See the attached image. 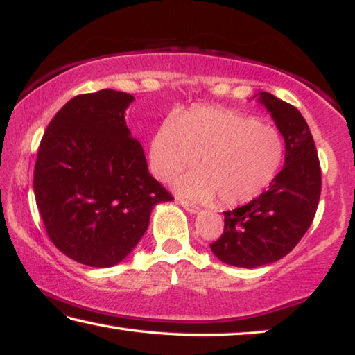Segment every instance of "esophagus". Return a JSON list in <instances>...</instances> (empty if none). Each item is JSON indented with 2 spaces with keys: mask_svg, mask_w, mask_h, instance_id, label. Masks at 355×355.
I'll use <instances>...</instances> for the list:
<instances>
[{
  "mask_svg": "<svg viewBox=\"0 0 355 355\" xmlns=\"http://www.w3.org/2000/svg\"><path fill=\"white\" fill-rule=\"evenodd\" d=\"M176 203L178 205H181L182 208L185 209V211H189V212H192V214H195V212H198L200 211V208L198 206H195V205H192V203H189L187 200H182V198H176Z\"/></svg>",
  "mask_w": 355,
  "mask_h": 355,
  "instance_id": "esophagus-1",
  "label": "esophagus"
}]
</instances>
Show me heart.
Wrapping results in <instances>:
<instances>
[{
	"label": "heart",
	"mask_w": 355,
	"mask_h": 355,
	"mask_svg": "<svg viewBox=\"0 0 355 355\" xmlns=\"http://www.w3.org/2000/svg\"><path fill=\"white\" fill-rule=\"evenodd\" d=\"M198 171L178 181V190L198 201L219 198L227 208L249 203L265 192L284 162L277 128L246 114L193 106L162 122L149 146L150 170L171 182L195 165Z\"/></svg>",
	"instance_id": "obj_1"
}]
</instances>
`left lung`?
I'll list each match as a JSON object with an SVG mask.
<instances>
[{"label":"left lung","instance_id":"1","mask_svg":"<svg viewBox=\"0 0 355 355\" xmlns=\"http://www.w3.org/2000/svg\"><path fill=\"white\" fill-rule=\"evenodd\" d=\"M259 101L284 138L286 163L266 192L223 212L225 227L211 250L223 263L239 268L286 257L313 223L322 187L313 135L298 109L266 92H260Z\"/></svg>","mask_w":355,"mask_h":355}]
</instances>
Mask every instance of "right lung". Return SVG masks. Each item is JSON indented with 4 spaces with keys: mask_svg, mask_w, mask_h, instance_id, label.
<instances>
[{
    "mask_svg": "<svg viewBox=\"0 0 355 355\" xmlns=\"http://www.w3.org/2000/svg\"><path fill=\"white\" fill-rule=\"evenodd\" d=\"M133 100L111 89L74 96L37 149L33 189L46 232L87 266L121 263L146 233L152 208L173 200L125 123Z\"/></svg>",
    "mask_w": 355,
    "mask_h": 355,
    "instance_id": "obj_1",
    "label": "right lung"
}]
</instances>
